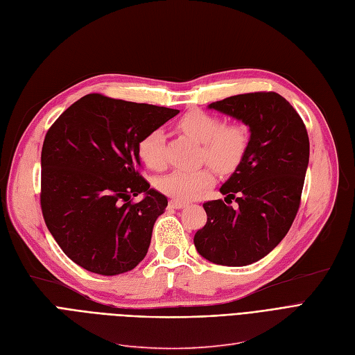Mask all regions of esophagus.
<instances>
[{"mask_svg":"<svg viewBox=\"0 0 355 355\" xmlns=\"http://www.w3.org/2000/svg\"><path fill=\"white\" fill-rule=\"evenodd\" d=\"M168 205H169V207H173V209H181V207L187 206V203H186V202L178 200V199H171V200L168 202Z\"/></svg>","mask_w":355,"mask_h":355,"instance_id":"esophagus-1","label":"esophagus"}]
</instances>
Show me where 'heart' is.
Masks as SVG:
<instances>
[{
  "instance_id": "b5f03b06",
  "label": "heart",
  "mask_w": 355,
  "mask_h": 355,
  "mask_svg": "<svg viewBox=\"0 0 355 355\" xmlns=\"http://www.w3.org/2000/svg\"><path fill=\"white\" fill-rule=\"evenodd\" d=\"M178 128L202 143L200 159L213 165L220 174L239 168L248 148V130L240 124H227L219 116L202 110H191L178 120ZM165 140L161 130H153L140 139L137 153L149 169H162L165 161ZM215 173L210 165L196 169H174L159 178L157 187L177 199H193L214 186Z\"/></svg>"
}]
</instances>
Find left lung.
<instances>
[{
    "label": "left lung",
    "instance_id": "8db88e82",
    "mask_svg": "<svg viewBox=\"0 0 355 355\" xmlns=\"http://www.w3.org/2000/svg\"><path fill=\"white\" fill-rule=\"evenodd\" d=\"M209 108L250 127L244 159L220 187L225 202L203 203L207 220L194 245L209 261L245 266L265 257L290 231L297 216L309 165L306 125L277 92L230 96ZM235 200L239 206L232 208Z\"/></svg>",
    "mask_w": 355,
    "mask_h": 355
}]
</instances>
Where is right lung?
I'll return each mask as SVG.
<instances>
[{"label": "right lung", "instance_id": "1", "mask_svg": "<svg viewBox=\"0 0 355 355\" xmlns=\"http://www.w3.org/2000/svg\"><path fill=\"white\" fill-rule=\"evenodd\" d=\"M180 111L89 94L49 127L41 209L65 256L105 277L135 269L168 200L141 175L137 144ZM143 192L145 199L133 202Z\"/></svg>", "mask_w": 355, "mask_h": 355}]
</instances>
